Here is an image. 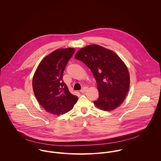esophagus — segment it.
Instances as JSON below:
<instances>
[{
    "label": "esophagus",
    "instance_id": "obj_1",
    "mask_svg": "<svg viewBox=\"0 0 161 161\" xmlns=\"http://www.w3.org/2000/svg\"><path fill=\"white\" fill-rule=\"evenodd\" d=\"M87 89H88V87H86V86H84V87H83V88L82 89L81 92H82V93H85V92L87 91Z\"/></svg>",
    "mask_w": 161,
    "mask_h": 161
}]
</instances>
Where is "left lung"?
I'll list each match as a JSON object with an SVG mask.
<instances>
[{"label": "left lung", "instance_id": "1", "mask_svg": "<svg viewBox=\"0 0 161 161\" xmlns=\"http://www.w3.org/2000/svg\"><path fill=\"white\" fill-rule=\"evenodd\" d=\"M75 58L92 71L99 92L94 104L109 111L119 107L130 87V74L123 61L112 51L97 45L81 48Z\"/></svg>", "mask_w": 161, "mask_h": 161}]
</instances>
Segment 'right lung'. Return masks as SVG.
Wrapping results in <instances>:
<instances>
[{
  "mask_svg": "<svg viewBox=\"0 0 161 161\" xmlns=\"http://www.w3.org/2000/svg\"><path fill=\"white\" fill-rule=\"evenodd\" d=\"M75 52L74 48L56 49L40 63L33 78V89L40 104L53 115L70 111L78 97L70 93L63 79L66 66Z\"/></svg>",
  "mask_w": 161,
  "mask_h": 161,
  "instance_id": "obj_1",
  "label": "right lung"
}]
</instances>
